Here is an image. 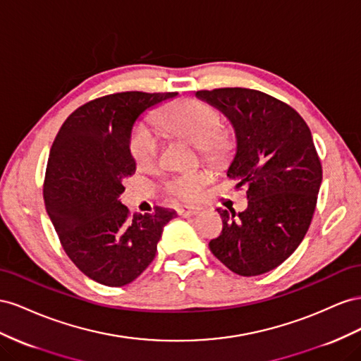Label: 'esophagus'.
<instances>
[{"label": "esophagus", "mask_w": 361, "mask_h": 361, "mask_svg": "<svg viewBox=\"0 0 361 361\" xmlns=\"http://www.w3.org/2000/svg\"><path fill=\"white\" fill-rule=\"evenodd\" d=\"M200 212H201V209L193 207V205H184V207L178 209V214L184 216V218H186V216H197Z\"/></svg>", "instance_id": "esophagus-1"}]
</instances>
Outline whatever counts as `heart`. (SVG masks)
<instances>
[{
	"mask_svg": "<svg viewBox=\"0 0 361 361\" xmlns=\"http://www.w3.org/2000/svg\"><path fill=\"white\" fill-rule=\"evenodd\" d=\"M159 126L197 145L201 157L209 161L224 160L234 145L233 135L221 128V113L210 102L186 98L173 106L160 110L156 115ZM130 152L142 168L156 163L160 152L157 130L147 121H137L130 133ZM210 183V173L193 171L178 175L164 184V189L183 201H197L202 197L204 188Z\"/></svg>",
	"mask_w": 361,
	"mask_h": 361,
	"instance_id": "b5f03b06",
	"label": "heart"
}]
</instances>
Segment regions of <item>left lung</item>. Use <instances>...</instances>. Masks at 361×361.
I'll return each mask as SVG.
<instances>
[{
	"label": "left lung",
	"mask_w": 361,
	"mask_h": 361,
	"mask_svg": "<svg viewBox=\"0 0 361 361\" xmlns=\"http://www.w3.org/2000/svg\"><path fill=\"white\" fill-rule=\"evenodd\" d=\"M218 107L238 136L228 168L238 188L248 186V209L221 210L222 231L210 251L242 276L269 272L289 259L312 224L322 164L300 113L264 92L246 87L198 90Z\"/></svg>",
	"instance_id": "8db88e82"
}]
</instances>
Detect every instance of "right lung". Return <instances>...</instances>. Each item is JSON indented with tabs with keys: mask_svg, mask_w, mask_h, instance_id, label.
Segmentation results:
<instances>
[{
	"mask_svg": "<svg viewBox=\"0 0 361 361\" xmlns=\"http://www.w3.org/2000/svg\"><path fill=\"white\" fill-rule=\"evenodd\" d=\"M177 92H118L74 110L53 142L44 201L61 248L92 280L110 287L131 283L157 252L163 226L175 212L154 207L131 216L119 201L136 171L130 133L142 111Z\"/></svg>",
	"mask_w": 361,
	"mask_h": 361,
	"instance_id": "add662e5",
	"label": "right lung"
}]
</instances>
